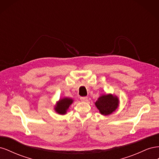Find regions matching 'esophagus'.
I'll use <instances>...</instances> for the list:
<instances>
[{
    "mask_svg": "<svg viewBox=\"0 0 159 159\" xmlns=\"http://www.w3.org/2000/svg\"><path fill=\"white\" fill-rule=\"evenodd\" d=\"M80 100L81 101V102H87L88 98L87 97H81Z\"/></svg>",
    "mask_w": 159,
    "mask_h": 159,
    "instance_id": "esophagus-1",
    "label": "esophagus"
}]
</instances>
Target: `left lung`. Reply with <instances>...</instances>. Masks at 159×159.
<instances>
[{"label":"left lung","mask_w":159,"mask_h":159,"mask_svg":"<svg viewBox=\"0 0 159 159\" xmlns=\"http://www.w3.org/2000/svg\"><path fill=\"white\" fill-rule=\"evenodd\" d=\"M119 101L116 95L112 94L102 95L95 103L100 113L108 115L114 112L119 106Z\"/></svg>","instance_id":"1"}]
</instances>
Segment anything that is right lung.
Instances as JSON below:
<instances>
[{"label":"right lung","instance_id":"add662e5","mask_svg":"<svg viewBox=\"0 0 159 159\" xmlns=\"http://www.w3.org/2000/svg\"><path fill=\"white\" fill-rule=\"evenodd\" d=\"M74 100L68 98H64L63 99H61L57 102L56 105L55 106V111L60 115H65L68 111L70 105L73 103Z\"/></svg>","mask_w":159,"mask_h":159}]
</instances>
